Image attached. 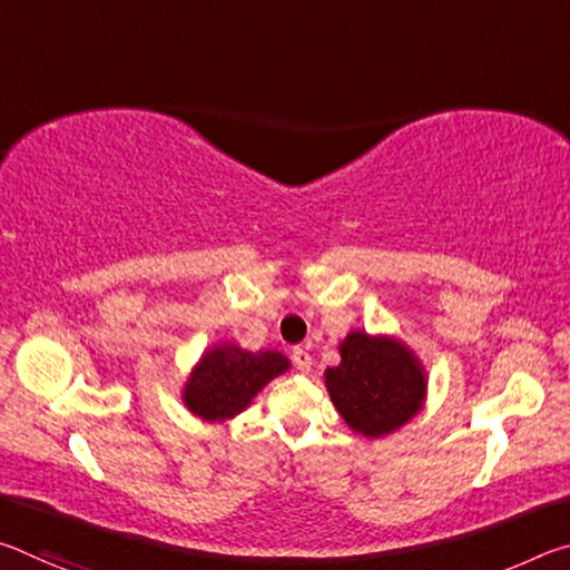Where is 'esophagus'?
Listing matches in <instances>:
<instances>
[{
	"instance_id": "34e87169",
	"label": "esophagus",
	"mask_w": 570,
	"mask_h": 570,
	"mask_svg": "<svg viewBox=\"0 0 570 570\" xmlns=\"http://www.w3.org/2000/svg\"><path fill=\"white\" fill-rule=\"evenodd\" d=\"M292 360H294V366L298 372H308L312 370V354H308L304 346H294V352H292Z\"/></svg>"
}]
</instances>
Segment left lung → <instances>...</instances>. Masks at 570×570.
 <instances>
[{"label":"left lung","mask_w":570,"mask_h":570,"mask_svg":"<svg viewBox=\"0 0 570 570\" xmlns=\"http://www.w3.org/2000/svg\"><path fill=\"white\" fill-rule=\"evenodd\" d=\"M340 352L342 364L326 370V390L352 430L366 438L387 435L420 410L422 370L400 342L352 332Z\"/></svg>","instance_id":"8db88e82"}]
</instances>
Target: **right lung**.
<instances>
[{
	"label": "right lung",
	"instance_id": "add662e5",
	"mask_svg": "<svg viewBox=\"0 0 570 570\" xmlns=\"http://www.w3.org/2000/svg\"><path fill=\"white\" fill-rule=\"evenodd\" d=\"M286 366L288 360L278 352L254 354L234 344L214 346L193 370L183 400L204 420L234 417Z\"/></svg>",
	"mask_w": 570,
	"mask_h": 570
}]
</instances>
